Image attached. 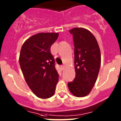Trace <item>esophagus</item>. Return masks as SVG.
Masks as SVG:
<instances>
[{"label": "esophagus", "instance_id": "1", "mask_svg": "<svg viewBox=\"0 0 121 121\" xmlns=\"http://www.w3.org/2000/svg\"><path fill=\"white\" fill-rule=\"evenodd\" d=\"M65 68H66V66L65 65H64L61 66V69H62V70H63V71H64V70L65 69Z\"/></svg>", "mask_w": 121, "mask_h": 121}]
</instances>
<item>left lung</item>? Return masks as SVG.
Segmentation results:
<instances>
[{"mask_svg":"<svg viewBox=\"0 0 121 121\" xmlns=\"http://www.w3.org/2000/svg\"><path fill=\"white\" fill-rule=\"evenodd\" d=\"M73 36L76 76L68 83L70 92L74 96H86L90 93L97 80L101 56L96 39L89 30L74 28L70 30Z\"/></svg>","mask_w":121,"mask_h":121,"instance_id":"obj_1","label":"left lung"}]
</instances>
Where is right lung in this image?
Wrapping results in <instances>:
<instances>
[{"mask_svg": "<svg viewBox=\"0 0 121 121\" xmlns=\"http://www.w3.org/2000/svg\"><path fill=\"white\" fill-rule=\"evenodd\" d=\"M59 33H39L22 45L19 64L25 81L36 96L48 99L54 95L59 81L50 48Z\"/></svg>", "mask_w": 121, "mask_h": 121, "instance_id": "obj_1", "label": "right lung"}]
</instances>
